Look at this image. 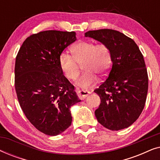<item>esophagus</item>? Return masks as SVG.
Returning <instances> with one entry per match:
<instances>
[{
  "label": "esophagus",
  "instance_id": "1",
  "mask_svg": "<svg viewBox=\"0 0 160 160\" xmlns=\"http://www.w3.org/2000/svg\"><path fill=\"white\" fill-rule=\"evenodd\" d=\"M76 93L78 96V98H80L81 100H84L86 98L89 93V91L84 90V89H80L79 88H76Z\"/></svg>",
  "mask_w": 160,
  "mask_h": 160
}]
</instances>
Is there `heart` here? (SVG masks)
<instances>
[{"label":"heart","mask_w":160,"mask_h":160,"mask_svg":"<svg viewBox=\"0 0 160 160\" xmlns=\"http://www.w3.org/2000/svg\"><path fill=\"white\" fill-rule=\"evenodd\" d=\"M72 56L62 52L59 57V65L68 79L77 77L79 65L82 64L84 72L76 80L78 86L87 88L98 82L96 74L104 76L111 65V54L109 48L102 43L91 41H80L71 48Z\"/></svg>","instance_id":"1"}]
</instances>
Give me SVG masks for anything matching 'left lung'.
<instances>
[{"label":"left lung","instance_id":"obj_1","mask_svg":"<svg viewBox=\"0 0 160 160\" xmlns=\"http://www.w3.org/2000/svg\"><path fill=\"white\" fill-rule=\"evenodd\" d=\"M85 36L105 43L112 61L107 79L94 91L100 98L95 117L108 130L128 128L138 119L147 96L148 78L143 54L132 38L117 30H89Z\"/></svg>","mask_w":160,"mask_h":160}]
</instances>
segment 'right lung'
Instances as JSON below:
<instances>
[{
    "label": "right lung",
    "instance_id": "add662e5",
    "mask_svg": "<svg viewBox=\"0 0 160 160\" xmlns=\"http://www.w3.org/2000/svg\"><path fill=\"white\" fill-rule=\"evenodd\" d=\"M76 40V32L45 30L28 37L14 68L15 89L30 123L46 135H58L72 122L70 108L81 100L59 65V57Z\"/></svg>",
    "mask_w": 160,
    "mask_h": 160
}]
</instances>
